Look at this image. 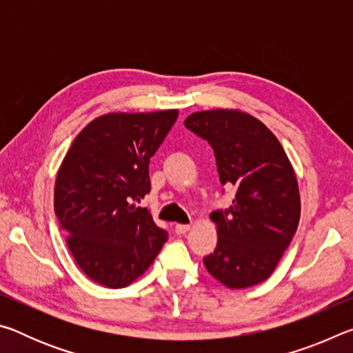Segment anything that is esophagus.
I'll return each mask as SVG.
<instances>
[{
  "label": "esophagus",
  "instance_id": "1",
  "mask_svg": "<svg viewBox=\"0 0 353 353\" xmlns=\"http://www.w3.org/2000/svg\"><path fill=\"white\" fill-rule=\"evenodd\" d=\"M190 224H176L174 225V232L177 235H182V234H185V232H188L190 230Z\"/></svg>",
  "mask_w": 353,
  "mask_h": 353
}]
</instances>
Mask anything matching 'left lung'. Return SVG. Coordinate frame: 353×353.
Masks as SVG:
<instances>
[{
    "label": "left lung",
    "mask_w": 353,
    "mask_h": 353,
    "mask_svg": "<svg viewBox=\"0 0 353 353\" xmlns=\"http://www.w3.org/2000/svg\"><path fill=\"white\" fill-rule=\"evenodd\" d=\"M185 128L210 143L221 183L236 188L230 208L210 214L218 244L204 259L207 271L232 290L265 282L301 218L299 185L288 155L260 119L236 109L194 112Z\"/></svg>",
    "instance_id": "obj_1"
}]
</instances>
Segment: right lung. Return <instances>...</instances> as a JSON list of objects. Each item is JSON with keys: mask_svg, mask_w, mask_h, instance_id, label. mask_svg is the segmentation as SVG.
<instances>
[{"mask_svg": "<svg viewBox=\"0 0 353 353\" xmlns=\"http://www.w3.org/2000/svg\"><path fill=\"white\" fill-rule=\"evenodd\" d=\"M179 110L113 112L94 118L57 171L54 212L77 266L107 288H124L145 272L168 240L148 208L149 162Z\"/></svg>", "mask_w": 353, "mask_h": 353, "instance_id": "add662e5", "label": "right lung"}]
</instances>
